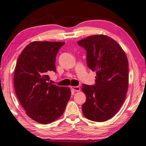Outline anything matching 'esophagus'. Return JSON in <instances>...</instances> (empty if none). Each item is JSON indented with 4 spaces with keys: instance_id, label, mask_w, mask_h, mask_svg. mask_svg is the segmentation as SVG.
<instances>
[{
    "instance_id": "esophagus-1",
    "label": "esophagus",
    "mask_w": 146,
    "mask_h": 146,
    "mask_svg": "<svg viewBox=\"0 0 146 146\" xmlns=\"http://www.w3.org/2000/svg\"><path fill=\"white\" fill-rule=\"evenodd\" d=\"M71 89L75 91H79L80 90V88L79 86H71Z\"/></svg>"
}]
</instances>
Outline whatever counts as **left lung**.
Returning a JSON list of instances; mask_svg holds the SVG:
<instances>
[{
	"mask_svg": "<svg viewBox=\"0 0 146 146\" xmlns=\"http://www.w3.org/2000/svg\"><path fill=\"white\" fill-rule=\"evenodd\" d=\"M77 44L86 51L88 67L97 73L95 84L82 85L86 96L83 115L95 122H104L118 111L125 98L129 82L127 58L117 42L103 35L88 36Z\"/></svg>",
	"mask_w": 146,
	"mask_h": 146,
	"instance_id": "left-lung-1",
	"label": "left lung"
}]
</instances>
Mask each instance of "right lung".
Segmentation results:
<instances>
[{"label":"right lung","mask_w":146,"mask_h":146,"mask_svg":"<svg viewBox=\"0 0 146 146\" xmlns=\"http://www.w3.org/2000/svg\"><path fill=\"white\" fill-rule=\"evenodd\" d=\"M64 42L35 41L26 46L17 61L14 87L28 117L43 124L60 118L70 100L71 91L49 83L56 72L55 60Z\"/></svg>","instance_id":"add662e5"}]
</instances>
